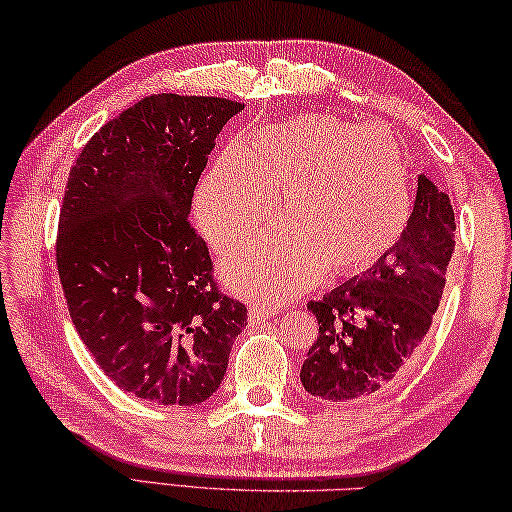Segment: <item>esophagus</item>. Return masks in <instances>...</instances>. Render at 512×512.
I'll return each mask as SVG.
<instances>
[{"mask_svg": "<svg viewBox=\"0 0 512 512\" xmlns=\"http://www.w3.org/2000/svg\"><path fill=\"white\" fill-rule=\"evenodd\" d=\"M274 312H276V308L261 306V303H258V306L249 308V321H251V324H263V321L270 319Z\"/></svg>", "mask_w": 512, "mask_h": 512, "instance_id": "obj_1", "label": "esophagus"}]
</instances>
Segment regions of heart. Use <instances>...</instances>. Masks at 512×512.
I'll return each instance as SVG.
<instances>
[{"label": "heart", "mask_w": 512, "mask_h": 512, "mask_svg": "<svg viewBox=\"0 0 512 512\" xmlns=\"http://www.w3.org/2000/svg\"><path fill=\"white\" fill-rule=\"evenodd\" d=\"M285 229L222 258L233 290L283 299L326 270H369L405 233L411 197L402 150L387 130L326 114L276 123L218 155L195 195V218L215 249L256 236L276 218Z\"/></svg>", "instance_id": "obj_1"}]
</instances>
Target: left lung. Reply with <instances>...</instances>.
<instances>
[{
	"label": "left lung",
	"instance_id": "1",
	"mask_svg": "<svg viewBox=\"0 0 512 512\" xmlns=\"http://www.w3.org/2000/svg\"><path fill=\"white\" fill-rule=\"evenodd\" d=\"M454 211L420 175L402 238L371 270L310 301L319 337L301 366L310 396L360 402L393 387L423 348L454 254Z\"/></svg>",
	"mask_w": 512,
	"mask_h": 512
}]
</instances>
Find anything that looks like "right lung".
Wrapping results in <instances>:
<instances>
[{
    "label": "right lung",
    "mask_w": 512,
    "mask_h": 512,
    "mask_svg": "<svg viewBox=\"0 0 512 512\" xmlns=\"http://www.w3.org/2000/svg\"><path fill=\"white\" fill-rule=\"evenodd\" d=\"M242 103L155 94L105 123L71 166L56 263L69 315L107 378L159 405L204 402L247 308L218 290L188 222L215 139Z\"/></svg>",
    "instance_id": "1"
}]
</instances>
